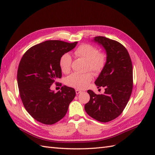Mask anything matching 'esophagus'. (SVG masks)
Returning a JSON list of instances; mask_svg holds the SVG:
<instances>
[{
  "label": "esophagus",
  "mask_w": 155,
  "mask_h": 155,
  "mask_svg": "<svg viewBox=\"0 0 155 155\" xmlns=\"http://www.w3.org/2000/svg\"><path fill=\"white\" fill-rule=\"evenodd\" d=\"M75 92H76V94H80L82 91H80V90H78V89H76V90H75Z\"/></svg>",
  "instance_id": "esophagus-1"
}]
</instances>
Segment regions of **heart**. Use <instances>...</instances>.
<instances>
[{
    "instance_id": "b5f03b06",
    "label": "heart",
    "mask_w": 155,
    "mask_h": 155,
    "mask_svg": "<svg viewBox=\"0 0 155 155\" xmlns=\"http://www.w3.org/2000/svg\"><path fill=\"white\" fill-rule=\"evenodd\" d=\"M74 54L77 57L81 58L87 61V69L95 74H98L103 71L107 64V56L99 52L97 48L89 44H83L75 49ZM72 58L68 53L62 54L59 60V67L63 73L67 74L71 71ZM93 80L91 72L84 74L72 73L67 77L65 83L68 86L84 89Z\"/></svg>"
}]
</instances>
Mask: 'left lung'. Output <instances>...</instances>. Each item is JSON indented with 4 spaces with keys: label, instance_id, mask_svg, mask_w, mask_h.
<instances>
[{
    "label": "left lung",
    "instance_id": "1",
    "mask_svg": "<svg viewBox=\"0 0 155 155\" xmlns=\"http://www.w3.org/2000/svg\"><path fill=\"white\" fill-rule=\"evenodd\" d=\"M94 41L107 52L106 66L94 83L98 88L104 87L105 91L97 94L88 90L90 101L84 109L94 119L107 123L119 116L129 101L133 87V64L127 48L120 42L101 36Z\"/></svg>",
    "mask_w": 155,
    "mask_h": 155
}]
</instances>
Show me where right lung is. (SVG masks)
<instances>
[{
  "label": "right lung",
  "mask_w": 155,
  "mask_h": 155,
  "mask_svg": "<svg viewBox=\"0 0 155 155\" xmlns=\"http://www.w3.org/2000/svg\"><path fill=\"white\" fill-rule=\"evenodd\" d=\"M77 42L45 41L29 48L20 61L17 71L20 96L25 109L41 123L53 124L61 120L74 99V88L63 86L54 93L50 88L62 77L61 57L73 49Z\"/></svg>",
  "instance_id": "obj_1"
}]
</instances>
